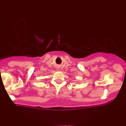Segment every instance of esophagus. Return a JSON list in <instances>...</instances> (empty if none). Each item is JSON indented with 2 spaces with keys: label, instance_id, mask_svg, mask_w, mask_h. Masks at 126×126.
Segmentation results:
<instances>
[{
  "label": "esophagus",
  "instance_id": "34e87169",
  "mask_svg": "<svg viewBox=\"0 0 126 126\" xmlns=\"http://www.w3.org/2000/svg\"><path fill=\"white\" fill-rule=\"evenodd\" d=\"M57 70H58V69H57Z\"/></svg>",
  "mask_w": 126,
  "mask_h": 126
}]
</instances>
